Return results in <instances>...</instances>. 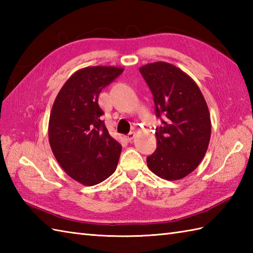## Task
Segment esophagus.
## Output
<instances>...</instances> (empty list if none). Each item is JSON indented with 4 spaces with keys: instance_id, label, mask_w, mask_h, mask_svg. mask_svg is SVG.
I'll return each mask as SVG.
<instances>
[{
    "instance_id": "obj_1",
    "label": "esophagus",
    "mask_w": 253,
    "mask_h": 253,
    "mask_svg": "<svg viewBox=\"0 0 253 253\" xmlns=\"http://www.w3.org/2000/svg\"><path fill=\"white\" fill-rule=\"evenodd\" d=\"M135 136H136V132L135 131H132V132H129L128 133L127 136H125V139L127 141H131L133 138H135Z\"/></svg>"
}]
</instances>
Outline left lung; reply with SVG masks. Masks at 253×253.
Listing matches in <instances>:
<instances>
[{"instance_id": "1", "label": "left lung", "mask_w": 253, "mask_h": 253, "mask_svg": "<svg viewBox=\"0 0 253 253\" xmlns=\"http://www.w3.org/2000/svg\"><path fill=\"white\" fill-rule=\"evenodd\" d=\"M139 71L162 123L155 129L158 148L147 158L148 168L166 180L184 178L198 168L209 147L211 118L207 102L192 78L169 63H150Z\"/></svg>"}]
</instances>
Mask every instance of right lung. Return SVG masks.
I'll return each mask as SVG.
<instances>
[{
  "label": "right lung",
  "instance_id": "obj_1",
  "mask_svg": "<svg viewBox=\"0 0 253 253\" xmlns=\"http://www.w3.org/2000/svg\"><path fill=\"white\" fill-rule=\"evenodd\" d=\"M122 67L91 66L68 78L53 103L49 141L61 168L85 186L105 180L116 169L122 146L107 131L98 100Z\"/></svg>",
  "mask_w": 253,
  "mask_h": 253
}]
</instances>
